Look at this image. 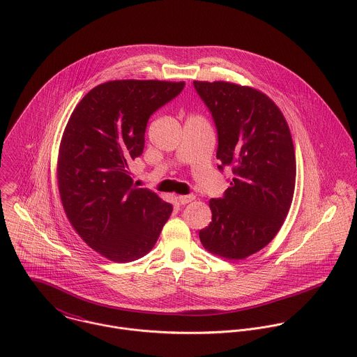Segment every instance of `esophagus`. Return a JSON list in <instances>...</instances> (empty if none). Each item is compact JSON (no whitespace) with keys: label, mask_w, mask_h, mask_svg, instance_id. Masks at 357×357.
I'll return each instance as SVG.
<instances>
[{"label":"esophagus","mask_w":357,"mask_h":357,"mask_svg":"<svg viewBox=\"0 0 357 357\" xmlns=\"http://www.w3.org/2000/svg\"><path fill=\"white\" fill-rule=\"evenodd\" d=\"M195 199V195H180L178 197V202L181 204H190Z\"/></svg>","instance_id":"obj_1"}]
</instances>
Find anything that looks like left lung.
<instances>
[{"label":"left lung","instance_id":"1","mask_svg":"<svg viewBox=\"0 0 357 357\" xmlns=\"http://www.w3.org/2000/svg\"><path fill=\"white\" fill-rule=\"evenodd\" d=\"M215 123L218 169L232 170L222 198L210 199L211 222L199 231L204 249L242 259L265 248L291 206L296 153L289 125L262 92L231 82L194 81Z\"/></svg>","mask_w":357,"mask_h":357}]
</instances>
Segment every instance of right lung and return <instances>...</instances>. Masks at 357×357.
Segmentation results:
<instances>
[{"mask_svg":"<svg viewBox=\"0 0 357 357\" xmlns=\"http://www.w3.org/2000/svg\"><path fill=\"white\" fill-rule=\"evenodd\" d=\"M184 85L104 82L85 95L67 122L57 159L60 199L77 234L111 261L147 255L172 214V204L133 185L129 163L143 153L150 116Z\"/></svg>","mask_w":357,"mask_h":357,"instance_id":"right-lung-1","label":"right lung"}]
</instances>
